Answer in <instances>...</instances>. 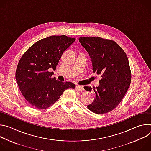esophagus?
Returning a JSON list of instances; mask_svg holds the SVG:
<instances>
[{"instance_id": "obj_1", "label": "esophagus", "mask_w": 151, "mask_h": 151, "mask_svg": "<svg viewBox=\"0 0 151 151\" xmlns=\"http://www.w3.org/2000/svg\"><path fill=\"white\" fill-rule=\"evenodd\" d=\"M75 90H76V91H83L84 88H83V86L76 85V88H75Z\"/></svg>"}]
</instances>
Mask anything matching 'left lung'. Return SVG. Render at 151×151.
<instances>
[{
	"instance_id": "1",
	"label": "left lung",
	"mask_w": 151,
	"mask_h": 151,
	"mask_svg": "<svg viewBox=\"0 0 151 151\" xmlns=\"http://www.w3.org/2000/svg\"><path fill=\"white\" fill-rule=\"evenodd\" d=\"M79 41L89 54L93 72L102 77L96 88L84 87L86 91L93 90L95 95L94 101L87 107L97 114L109 112L119 104L130 87L132 74L127 56L112 40L82 37Z\"/></svg>"
}]
</instances>
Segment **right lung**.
I'll use <instances>...</instances> for the list:
<instances>
[{
	"label": "right lung",
	"mask_w": 151,
	"mask_h": 151,
	"mask_svg": "<svg viewBox=\"0 0 151 151\" xmlns=\"http://www.w3.org/2000/svg\"><path fill=\"white\" fill-rule=\"evenodd\" d=\"M66 35L51 36L32 45L20 58L15 73L18 87L28 103L35 108L47 109L68 88H75L70 82L51 78L62 55L75 40Z\"/></svg>",
	"instance_id": "1"
}]
</instances>
